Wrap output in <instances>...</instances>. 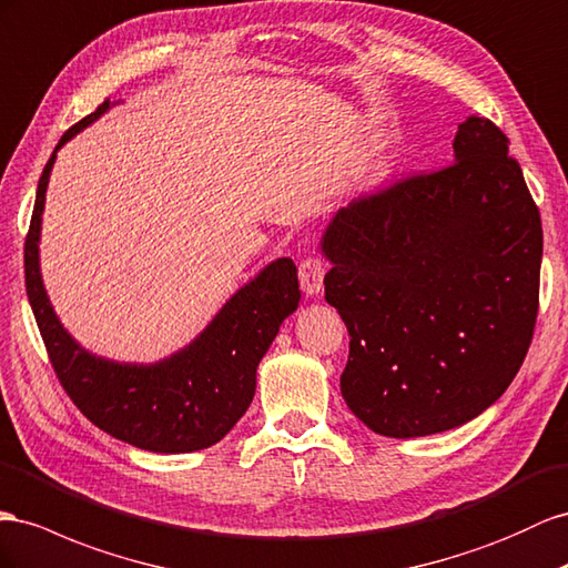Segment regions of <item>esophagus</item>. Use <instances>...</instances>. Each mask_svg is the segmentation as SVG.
<instances>
[{
	"label": "esophagus",
	"mask_w": 568,
	"mask_h": 568,
	"mask_svg": "<svg viewBox=\"0 0 568 568\" xmlns=\"http://www.w3.org/2000/svg\"><path fill=\"white\" fill-rule=\"evenodd\" d=\"M327 267L320 257H305L298 267V282L305 296H317L322 286H325Z\"/></svg>",
	"instance_id": "obj_1"
}]
</instances>
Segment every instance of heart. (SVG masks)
Returning a JSON list of instances; mask_svg holds the SVG:
<instances>
[{
	"mask_svg": "<svg viewBox=\"0 0 568 568\" xmlns=\"http://www.w3.org/2000/svg\"><path fill=\"white\" fill-rule=\"evenodd\" d=\"M389 174H392V155H382V158L375 162V166H373L371 179H367V186H371V189H379L382 183H385V181L389 179Z\"/></svg>",
	"mask_w": 568,
	"mask_h": 568,
	"instance_id": "obj_1",
	"label": "heart"
}]
</instances>
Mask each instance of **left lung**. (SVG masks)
<instances>
[{
    "label": "left lung",
    "mask_w": 568,
    "mask_h": 568,
    "mask_svg": "<svg viewBox=\"0 0 568 568\" xmlns=\"http://www.w3.org/2000/svg\"><path fill=\"white\" fill-rule=\"evenodd\" d=\"M320 253L351 336L342 396L373 433L452 430L507 392L538 317L542 224L493 121L466 119L444 170L342 207Z\"/></svg>",
    "instance_id": "8db88e82"
}]
</instances>
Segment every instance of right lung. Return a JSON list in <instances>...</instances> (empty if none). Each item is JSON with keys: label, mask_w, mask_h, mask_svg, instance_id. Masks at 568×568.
Instances as JSON below:
<instances>
[{"label": "right lung", "mask_w": 568, "mask_h": 568, "mask_svg": "<svg viewBox=\"0 0 568 568\" xmlns=\"http://www.w3.org/2000/svg\"><path fill=\"white\" fill-rule=\"evenodd\" d=\"M116 102H102L61 135L38 183L26 239V291L61 387L100 430L138 449L186 454L217 444L248 410L257 365L282 322L296 313L301 291L291 257H277L226 298L205 329L155 363L93 354L61 325L40 272L44 195L57 152Z\"/></svg>", "instance_id": "obj_1"}]
</instances>
